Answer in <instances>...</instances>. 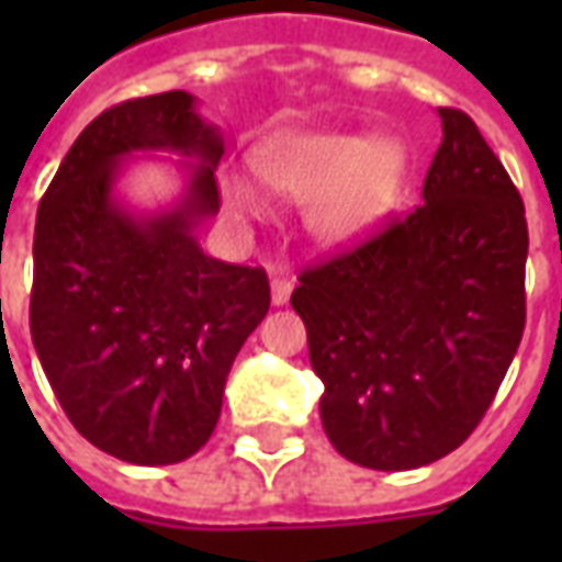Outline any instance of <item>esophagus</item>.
Here are the masks:
<instances>
[{
  "label": "esophagus",
  "instance_id": "1",
  "mask_svg": "<svg viewBox=\"0 0 562 562\" xmlns=\"http://www.w3.org/2000/svg\"><path fill=\"white\" fill-rule=\"evenodd\" d=\"M292 289H294L292 277H285V273H273V277H270V301H273V306L289 304Z\"/></svg>",
  "mask_w": 562,
  "mask_h": 562
}]
</instances>
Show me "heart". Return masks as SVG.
<instances>
[{"label":"heart","instance_id":"heart-1","mask_svg":"<svg viewBox=\"0 0 562 562\" xmlns=\"http://www.w3.org/2000/svg\"><path fill=\"white\" fill-rule=\"evenodd\" d=\"M261 183L304 198L306 232L325 246H355L385 222L409 173V153L391 135L285 132L256 153ZM222 201L237 222L265 220L268 204L244 173L222 177Z\"/></svg>","mask_w":562,"mask_h":562}]
</instances>
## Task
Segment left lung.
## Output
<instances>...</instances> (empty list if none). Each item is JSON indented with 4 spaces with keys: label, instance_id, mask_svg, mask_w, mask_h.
Returning <instances> with one entry per match:
<instances>
[{
    "label": "left lung",
    "instance_id": "obj_1",
    "mask_svg": "<svg viewBox=\"0 0 562 562\" xmlns=\"http://www.w3.org/2000/svg\"><path fill=\"white\" fill-rule=\"evenodd\" d=\"M439 120L422 207L304 270L292 292L325 382L322 427L370 470L454 451L494 403L527 318L524 201L470 116L439 108Z\"/></svg>",
    "mask_w": 562,
    "mask_h": 562
}]
</instances>
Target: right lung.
<instances>
[{"label": "right lung", "mask_w": 562, "mask_h": 562, "mask_svg": "<svg viewBox=\"0 0 562 562\" xmlns=\"http://www.w3.org/2000/svg\"><path fill=\"white\" fill-rule=\"evenodd\" d=\"M222 149L195 95L132 99L80 132L38 204L35 352L78 434L126 463H180L207 442L234 358L268 316V273L195 237L220 213ZM135 151L187 159L171 209L138 214L115 195Z\"/></svg>", "instance_id": "1"}]
</instances>
